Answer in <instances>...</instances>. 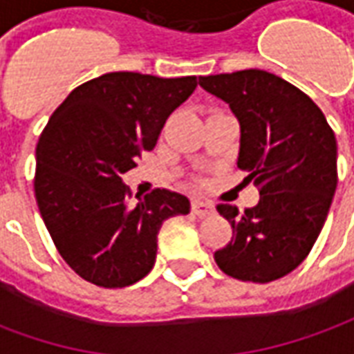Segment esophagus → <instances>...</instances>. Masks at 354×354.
<instances>
[{
    "label": "esophagus",
    "mask_w": 354,
    "mask_h": 354,
    "mask_svg": "<svg viewBox=\"0 0 354 354\" xmlns=\"http://www.w3.org/2000/svg\"><path fill=\"white\" fill-rule=\"evenodd\" d=\"M192 210L195 216H199V218H207V216L214 214L216 208L214 205H212V203H208V201L195 199L192 203Z\"/></svg>",
    "instance_id": "1"
}]
</instances>
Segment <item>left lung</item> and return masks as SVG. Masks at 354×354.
Masks as SVG:
<instances>
[{"label":"left lung","mask_w":354,"mask_h":354,"mask_svg":"<svg viewBox=\"0 0 354 354\" xmlns=\"http://www.w3.org/2000/svg\"><path fill=\"white\" fill-rule=\"evenodd\" d=\"M199 85L237 117V167L261 185L258 205L243 214L218 205L233 239L214 260L239 281H277L307 258L326 222L337 185L334 132L307 94L274 73H220Z\"/></svg>","instance_id":"1"}]
</instances>
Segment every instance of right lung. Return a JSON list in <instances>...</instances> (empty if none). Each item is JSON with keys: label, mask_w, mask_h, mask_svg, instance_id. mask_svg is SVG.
<instances>
[{"label": "right lung", "mask_w": 354, "mask_h": 354, "mask_svg": "<svg viewBox=\"0 0 354 354\" xmlns=\"http://www.w3.org/2000/svg\"><path fill=\"white\" fill-rule=\"evenodd\" d=\"M195 88V75L104 73L73 88L50 115L35 149V199L58 252L81 279L102 288L138 282L153 267L162 222L189 212L182 193L134 197L123 174L153 149Z\"/></svg>", "instance_id": "right-lung-1"}]
</instances>
